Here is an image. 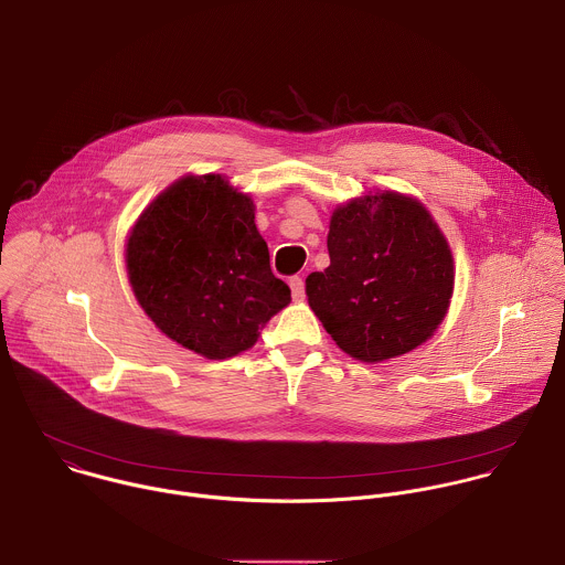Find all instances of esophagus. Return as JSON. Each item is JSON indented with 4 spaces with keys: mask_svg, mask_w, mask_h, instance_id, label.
Masks as SVG:
<instances>
[{
    "mask_svg": "<svg viewBox=\"0 0 565 565\" xmlns=\"http://www.w3.org/2000/svg\"><path fill=\"white\" fill-rule=\"evenodd\" d=\"M289 287H291V296L296 302L305 300V280L300 276H291L289 278Z\"/></svg>",
    "mask_w": 565,
    "mask_h": 565,
    "instance_id": "esophagus-1",
    "label": "esophagus"
}]
</instances>
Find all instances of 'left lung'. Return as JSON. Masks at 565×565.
Returning a JSON list of instances; mask_svg holds the SVG:
<instances>
[{
  "label": "left lung",
  "instance_id": "8db88e82",
  "mask_svg": "<svg viewBox=\"0 0 565 565\" xmlns=\"http://www.w3.org/2000/svg\"><path fill=\"white\" fill-rule=\"evenodd\" d=\"M327 247L331 265L309 274L307 296L344 353L383 362L434 335L454 294V258L416 199L385 190L340 205Z\"/></svg>",
  "mask_w": 565,
  "mask_h": 565
}]
</instances>
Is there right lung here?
Instances as JSON below:
<instances>
[{"label":"right lung","instance_id":"right-lung-1","mask_svg":"<svg viewBox=\"0 0 565 565\" xmlns=\"http://www.w3.org/2000/svg\"><path fill=\"white\" fill-rule=\"evenodd\" d=\"M127 274L156 327L207 360L252 349L291 302L271 274L254 201L221 175L182 178L153 199L129 234Z\"/></svg>","mask_w":565,"mask_h":565}]
</instances>
